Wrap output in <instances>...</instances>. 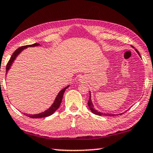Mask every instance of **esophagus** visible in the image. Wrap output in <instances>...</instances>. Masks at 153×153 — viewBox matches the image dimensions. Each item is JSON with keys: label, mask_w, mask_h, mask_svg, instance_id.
I'll use <instances>...</instances> for the list:
<instances>
[{"label": "esophagus", "mask_w": 153, "mask_h": 153, "mask_svg": "<svg viewBox=\"0 0 153 153\" xmlns=\"http://www.w3.org/2000/svg\"><path fill=\"white\" fill-rule=\"evenodd\" d=\"M79 81L80 82H82L83 81H84V79H83L82 77H79Z\"/></svg>", "instance_id": "1"}]
</instances>
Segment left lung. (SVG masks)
<instances>
[{
	"label": "left lung",
	"instance_id": "8db88e82",
	"mask_svg": "<svg viewBox=\"0 0 153 153\" xmlns=\"http://www.w3.org/2000/svg\"><path fill=\"white\" fill-rule=\"evenodd\" d=\"M131 48H134V47L133 46H131ZM135 51L137 52V53L138 54V55L140 56V55L139 52L135 49ZM141 57V56H140ZM88 105L89 108L90 109V111H92V112L95 114V115H104V116H115V115H122L124 113H121L120 114H111V113H102V112H100V111H98L97 110H96L95 108H94V105H93V103L92 102V100H91V94H90V98H89V100L88 102Z\"/></svg>",
	"mask_w": 153,
	"mask_h": 153
}]
</instances>
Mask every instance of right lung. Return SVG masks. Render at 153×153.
<instances>
[{
	"label": "right lung",
	"mask_w": 153,
	"mask_h": 153,
	"mask_svg": "<svg viewBox=\"0 0 153 153\" xmlns=\"http://www.w3.org/2000/svg\"><path fill=\"white\" fill-rule=\"evenodd\" d=\"M41 46L40 44H38V43H35V44H33V45H26V46H22V47H19L18 49H17L16 51H15L13 54L11 59H10V60L9 61V63H7V65L6 67V74H7V72L10 69H11V67L12 66L13 63V62L15 61V59H16L17 56L19 55V54L22 53V52L24 50V49L27 48V47H34V46ZM69 86V85L68 86H66L65 88H64L63 89H62L61 90H60V92L58 93L57 96H56L55 100H54V102L52 105L50 107H49L47 110H46L45 111H44V112H42L40 113H38V114H33V115H32V114H26V113H24L25 115L27 116V117H29L30 118H42V117H48V116H50L51 115H53V114L55 112V111L58 109L60 107V105L62 102V99H63V94H64V92L65 91L67 88H68V87Z\"/></svg>",
	"instance_id": "1"
}]
</instances>
